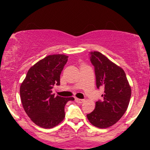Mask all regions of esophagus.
Listing matches in <instances>:
<instances>
[{"instance_id": "obj_1", "label": "esophagus", "mask_w": 150, "mask_h": 150, "mask_svg": "<svg viewBox=\"0 0 150 150\" xmlns=\"http://www.w3.org/2000/svg\"><path fill=\"white\" fill-rule=\"evenodd\" d=\"M84 99H78V98H75V102H78V103H83L84 102Z\"/></svg>"}]
</instances>
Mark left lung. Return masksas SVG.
Segmentation results:
<instances>
[{
  "label": "left lung",
  "mask_w": 150,
  "mask_h": 150,
  "mask_svg": "<svg viewBox=\"0 0 150 150\" xmlns=\"http://www.w3.org/2000/svg\"><path fill=\"white\" fill-rule=\"evenodd\" d=\"M90 61L94 67L96 87L103 88L102 100L87 117L92 125L105 128L114 125L122 117L129 104L131 89L122 68L112 62L98 51L89 52Z\"/></svg>",
  "instance_id": "left-lung-1"
}]
</instances>
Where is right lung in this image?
<instances>
[{
    "label": "right lung",
    "instance_id": "add662e5",
    "mask_svg": "<svg viewBox=\"0 0 150 150\" xmlns=\"http://www.w3.org/2000/svg\"><path fill=\"white\" fill-rule=\"evenodd\" d=\"M67 56L49 55L29 69L20 86V97L25 112L32 121L43 128H51L64 118V106L74 98L52 94L54 84L60 85V75Z\"/></svg>",
    "mask_w": 150,
    "mask_h": 150
}]
</instances>
